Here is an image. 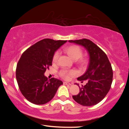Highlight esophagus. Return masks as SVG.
Listing matches in <instances>:
<instances>
[{
	"label": "esophagus",
	"instance_id": "34e87169",
	"mask_svg": "<svg viewBox=\"0 0 129 129\" xmlns=\"http://www.w3.org/2000/svg\"><path fill=\"white\" fill-rule=\"evenodd\" d=\"M63 84L65 85H71V84L69 83H67V82H63Z\"/></svg>",
	"mask_w": 129,
	"mask_h": 129
}]
</instances>
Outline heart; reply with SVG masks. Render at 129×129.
Here are the masks:
<instances>
[{"mask_svg": "<svg viewBox=\"0 0 129 129\" xmlns=\"http://www.w3.org/2000/svg\"><path fill=\"white\" fill-rule=\"evenodd\" d=\"M65 53H67L69 56L74 60H78V63L81 65H84L86 64L87 60L86 59L81 57L83 55V50L78 45H71L65 49ZM59 57V53L56 51L53 55V62L56 63L58 60ZM59 75L61 78L65 79H69L71 76H74L77 75V72L75 70H67L63 69L59 72Z\"/></svg>", "mask_w": 129, "mask_h": 129, "instance_id": "obj_1", "label": "heart"}]
</instances>
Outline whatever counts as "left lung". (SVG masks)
<instances>
[{
    "instance_id": "left-lung-1",
    "label": "left lung",
    "mask_w": 129,
    "mask_h": 129,
    "mask_svg": "<svg viewBox=\"0 0 129 129\" xmlns=\"http://www.w3.org/2000/svg\"><path fill=\"white\" fill-rule=\"evenodd\" d=\"M69 42L84 46L90 56L86 72L78 78L82 83L86 80L87 83L79 87L80 92L73 95V98L83 106L95 105L105 97L110 89L113 77L111 65L106 54L91 40L83 39Z\"/></svg>"
}]
</instances>
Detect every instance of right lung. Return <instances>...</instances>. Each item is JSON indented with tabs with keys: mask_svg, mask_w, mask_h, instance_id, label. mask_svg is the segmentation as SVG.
I'll list each match as a JSON object with an SVG mask.
<instances>
[{
	"mask_svg": "<svg viewBox=\"0 0 129 129\" xmlns=\"http://www.w3.org/2000/svg\"><path fill=\"white\" fill-rule=\"evenodd\" d=\"M67 40L44 39L27 49L21 55L16 69V78L21 94L30 102L43 105L54 96L62 81L44 75L52 65L55 52Z\"/></svg>",
	"mask_w": 129,
	"mask_h": 129,
	"instance_id": "obj_1",
	"label": "right lung"
}]
</instances>
